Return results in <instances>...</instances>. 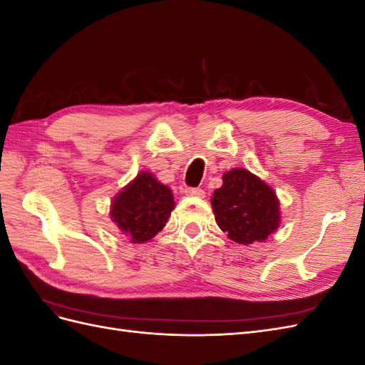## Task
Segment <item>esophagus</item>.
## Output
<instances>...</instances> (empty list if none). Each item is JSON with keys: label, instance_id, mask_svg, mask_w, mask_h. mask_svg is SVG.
I'll return each mask as SVG.
<instances>
[{"label": "esophagus", "instance_id": "esophagus-1", "mask_svg": "<svg viewBox=\"0 0 365 365\" xmlns=\"http://www.w3.org/2000/svg\"><path fill=\"white\" fill-rule=\"evenodd\" d=\"M184 193L187 196H197V197H204L205 192L201 189V187H185Z\"/></svg>", "mask_w": 365, "mask_h": 365}]
</instances>
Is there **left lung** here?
Masks as SVG:
<instances>
[{"mask_svg": "<svg viewBox=\"0 0 365 365\" xmlns=\"http://www.w3.org/2000/svg\"><path fill=\"white\" fill-rule=\"evenodd\" d=\"M212 197L219 228L237 244L263 242L280 224L279 200L269 185L245 169L224 175Z\"/></svg>", "mask_w": 365, "mask_h": 365, "instance_id": "left-lung-1", "label": "left lung"}]
</instances>
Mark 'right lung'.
Returning a JSON list of instances; mask_svg holds the SVG:
<instances>
[{"label":"right lung","mask_w":365,"mask_h":365,"mask_svg":"<svg viewBox=\"0 0 365 365\" xmlns=\"http://www.w3.org/2000/svg\"><path fill=\"white\" fill-rule=\"evenodd\" d=\"M175 207L169 187L141 172L113 202L111 217L134 244L150 240L169 220Z\"/></svg>","instance_id":"1"}]
</instances>
